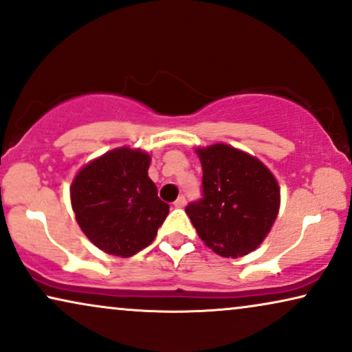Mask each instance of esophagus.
<instances>
[{
	"label": "esophagus",
	"mask_w": 352,
	"mask_h": 352,
	"mask_svg": "<svg viewBox=\"0 0 352 352\" xmlns=\"http://www.w3.org/2000/svg\"><path fill=\"white\" fill-rule=\"evenodd\" d=\"M184 205H186V197L184 195H179L175 200V206H176V208H182V206H184Z\"/></svg>",
	"instance_id": "esophagus-1"
}]
</instances>
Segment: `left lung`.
Instances as JSON below:
<instances>
[{
  "label": "left lung",
  "mask_w": 352,
  "mask_h": 352,
  "mask_svg": "<svg viewBox=\"0 0 352 352\" xmlns=\"http://www.w3.org/2000/svg\"><path fill=\"white\" fill-rule=\"evenodd\" d=\"M201 163V199L186 213L204 240L221 256H243L263 242L280 205L276 177L258 158L214 144L197 151Z\"/></svg>",
  "instance_id": "8db88e82"
}]
</instances>
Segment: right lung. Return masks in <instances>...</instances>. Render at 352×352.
Returning <instances> with one entry per match:
<instances>
[{"label": "right lung", "instance_id": "right-lung-1", "mask_svg": "<svg viewBox=\"0 0 352 352\" xmlns=\"http://www.w3.org/2000/svg\"><path fill=\"white\" fill-rule=\"evenodd\" d=\"M151 155L129 147L96 158L70 187L76 223L96 247L128 258L148 247L168 216L147 175Z\"/></svg>", "mask_w": 352, "mask_h": 352}]
</instances>
